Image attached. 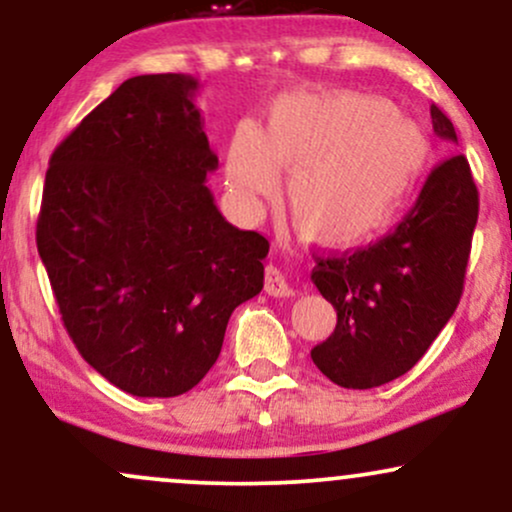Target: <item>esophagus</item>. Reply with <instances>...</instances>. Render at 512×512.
<instances>
[{
	"mask_svg": "<svg viewBox=\"0 0 512 512\" xmlns=\"http://www.w3.org/2000/svg\"><path fill=\"white\" fill-rule=\"evenodd\" d=\"M264 291L274 298H289L296 293L289 286V281H286V276L272 267V264H267V269H264Z\"/></svg>",
	"mask_w": 512,
	"mask_h": 512,
	"instance_id": "esophagus-1",
	"label": "esophagus"
}]
</instances>
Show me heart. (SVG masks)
I'll list each match as a JSON object with an SVG mask.
<instances>
[{
  "mask_svg": "<svg viewBox=\"0 0 512 512\" xmlns=\"http://www.w3.org/2000/svg\"><path fill=\"white\" fill-rule=\"evenodd\" d=\"M431 149L416 122L363 96L293 93L274 105L267 132L240 127L226 180L240 202L279 190L293 170L289 207L305 243L354 248L383 233L424 180Z\"/></svg>",
  "mask_w": 512,
  "mask_h": 512,
  "instance_id": "heart-1",
  "label": "heart"
}]
</instances>
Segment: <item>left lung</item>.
Wrapping results in <instances>:
<instances>
[{
    "mask_svg": "<svg viewBox=\"0 0 512 512\" xmlns=\"http://www.w3.org/2000/svg\"><path fill=\"white\" fill-rule=\"evenodd\" d=\"M431 120L457 144L438 105ZM477 216L472 170L455 154L431 170L395 231L356 252L315 257L310 279L337 310V327L310 358L332 383L370 390L419 363L460 303Z\"/></svg>",
    "mask_w": 512,
    "mask_h": 512,
    "instance_id": "1",
    "label": "left lung"
}]
</instances>
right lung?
<instances>
[{
  "mask_svg": "<svg viewBox=\"0 0 512 512\" xmlns=\"http://www.w3.org/2000/svg\"><path fill=\"white\" fill-rule=\"evenodd\" d=\"M190 74L120 84L57 146L38 252L69 337L134 397H178L221 354L228 317L262 291L269 243L223 219L219 168Z\"/></svg>",
  "mask_w": 512,
  "mask_h": 512,
  "instance_id": "1",
  "label": "right lung"
}]
</instances>
